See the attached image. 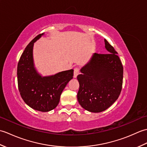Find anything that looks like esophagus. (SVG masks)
Returning a JSON list of instances; mask_svg holds the SVG:
<instances>
[{
  "instance_id": "obj_1",
  "label": "esophagus",
  "mask_w": 147,
  "mask_h": 147,
  "mask_svg": "<svg viewBox=\"0 0 147 147\" xmlns=\"http://www.w3.org/2000/svg\"><path fill=\"white\" fill-rule=\"evenodd\" d=\"M80 74V70L78 68H74V78H76L77 77V76L78 75V74Z\"/></svg>"
}]
</instances>
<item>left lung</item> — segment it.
Wrapping results in <instances>:
<instances>
[{
	"mask_svg": "<svg viewBox=\"0 0 147 147\" xmlns=\"http://www.w3.org/2000/svg\"><path fill=\"white\" fill-rule=\"evenodd\" d=\"M104 42L108 54H93L77 76L79 104L85 110L95 113L105 111L114 104L123 85V67L117 52L105 39Z\"/></svg>",
	"mask_w": 147,
	"mask_h": 147,
	"instance_id": "1",
	"label": "left lung"
}]
</instances>
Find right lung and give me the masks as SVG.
<instances>
[{"label": "right lung", "instance_id": "1", "mask_svg": "<svg viewBox=\"0 0 147 147\" xmlns=\"http://www.w3.org/2000/svg\"><path fill=\"white\" fill-rule=\"evenodd\" d=\"M44 33L36 36L24 49L18 64V83L24 102L34 110L49 112L59 104L61 95L73 79V69L43 76L37 71L33 60L34 43Z\"/></svg>", "mask_w": 147, "mask_h": 147}]
</instances>
